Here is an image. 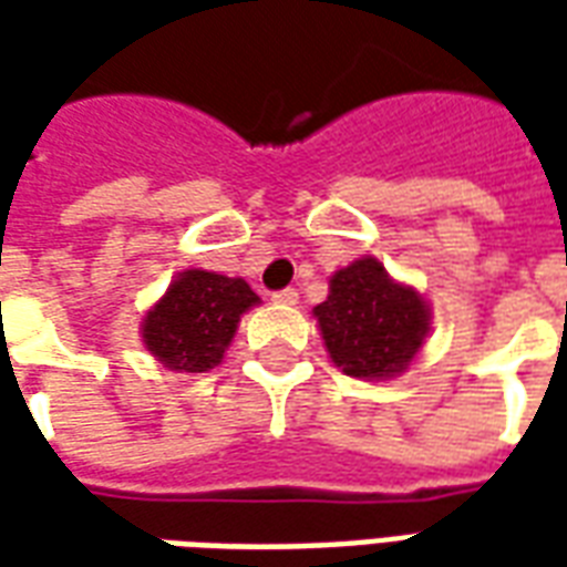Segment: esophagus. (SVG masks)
I'll use <instances>...</instances> for the list:
<instances>
[{"label":"esophagus","instance_id":"obj_1","mask_svg":"<svg viewBox=\"0 0 567 567\" xmlns=\"http://www.w3.org/2000/svg\"><path fill=\"white\" fill-rule=\"evenodd\" d=\"M272 300H276V303H285V307H291V303H297V288H282V291H272Z\"/></svg>","mask_w":567,"mask_h":567}]
</instances>
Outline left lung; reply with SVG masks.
<instances>
[{
    "label": "left lung",
    "instance_id": "left-lung-1",
    "mask_svg": "<svg viewBox=\"0 0 567 567\" xmlns=\"http://www.w3.org/2000/svg\"><path fill=\"white\" fill-rule=\"evenodd\" d=\"M321 337L346 377H394L425 343V300L389 279L380 260L361 258L333 272L331 295L316 307Z\"/></svg>",
    "mask_w": 567,
    "mask_h": 567
}]
</instances>
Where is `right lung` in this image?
Instances as JSON below:
<instances>
[{
  "label": "right lung",
  "instance_id": "right-lung-1",
  "mask_svg": "<svg viewBox=\"0 0 567 567\" xmlns=\"http://www.w3.org/2000/svg\"><path fill=\"white\" fill-rule=\"evenodd\" d=\"M258 303L243 279L185 270L142 321L148 352L163 368L206 373L224 358L239 316Z\"/></svg>",
  "mask_w": 567,
  "mask_h": 567
}]
</instances>
